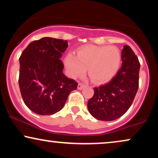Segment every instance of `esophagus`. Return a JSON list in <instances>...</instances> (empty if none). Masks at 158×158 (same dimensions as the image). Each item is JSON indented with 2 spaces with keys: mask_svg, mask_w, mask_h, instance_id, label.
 I'll return each instance as SVG.
<instances>
[{
  "mask_svg": "<svg viewBox=\"0 0 158 158\" xmlns=\"http://www.w3.org/2000/svg\"><path fill=\"white\" fill-rule=\"evenodd\" d=\"M85 87V84H83V83H81V82H79V84H78V89H83L84 87Z\"/></svg>",
  "mask_w": 158,
  "mask_h": 158,
  "instance_id": "obj_1",
  "label": "esophagus"
}]
</instances>
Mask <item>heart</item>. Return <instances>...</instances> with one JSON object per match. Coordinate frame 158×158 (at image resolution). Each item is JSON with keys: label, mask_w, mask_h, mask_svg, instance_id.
I'll list each match as a JSON object with an SVG mask.
<instances>
[{"label": "heart", "mask_w": 158, "mask_h": 158, "mask_svg": "<svg viewBox=\"0 0 158 158\" xmlns=\"http://www.w3.org/2000/svg\"><path fill=\"white\" fill-rule=\"evenodd\" d=\"M120 61V52L117 47L87 46L78 51L77 56L69 54L65 63L71 77H82L88 69L91 80L101 84L106 82L114 77Z\"/></svg>", "instance_id": "1"}]
</instances>
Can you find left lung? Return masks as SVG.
<instances>
[{"mask_svg":"<svg viewBox=\"0 0 158 158\" xmlns=\"http://www.w3.org/2000/svg\"><path fill=\"white\" fill-rule=\"evenodd\" d=\"M121 69L109 83L94 88L87 102L93 117L98 120L111 121L122 117L133 102L139 89L140 63L129 46L122 50Z\"/></svg>","mask_w":158,"mask_h":158,"instance_id":"left-lung-1","label":"left lung"}]
</instances>
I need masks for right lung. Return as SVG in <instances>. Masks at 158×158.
Returning <instances> with one entry per match:
<instances>
[{
  "instance_id": "right-lung-1",
  "label": "right lung",
  "mask_w": 158,
  "mask_h": 158,
  "mask_svg": "<svg viewBox=\"0 0 158 158\" xmlns=\"http://www.w3.org/2000/svg\"><path fill=\"white\" fill-rule=\"evenodd\" d=\"M67 41L44 37L30 43L19 57V85L25 105L40 115L60 111L78 83L63 74L60 59Z\"/></svg>"
}]
</instances>
